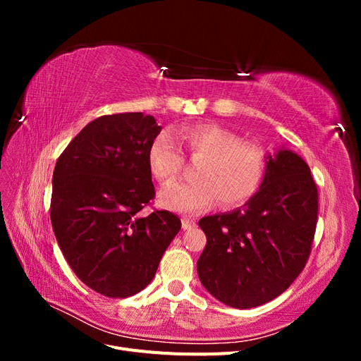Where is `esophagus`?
Here are the masks:
<instances>
[{"instance_id":"34e87169","label":"esophagus","mask_w":361,"mask_h":361,"mask_svg":"<svg viewBox=\"0 0 361 361\" xmlns=\"http://www.w3.org/2000/svg\"><path fill=\"white\" fill-rule=\"evenodd\" d=\"M195 226V220H191V218H182V228L183 231H188V228Z\"/></svg>"}]
</instances>
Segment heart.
I'll return each instance as SVG.
<instances>
[{
    "instance_id": "b5f03b06",
    "label": "heart",
    "mask_w": 361,
    "mask_h": 361,
    "mask_svg": "<svg viewBox=\"0 0 361 361\" xmlns=\"http://www.w3.org/2000/svg\"><path fill=\"white\" fill-rule=\"evenodd\" d=\"M179 141L190 158H200L195 180L173 182L159 194L167 209L195 214L218 199L221 206L244 204L257 192L265 174V152L251 141L239 140L231 129L199 123L182 129ZM149 167L161 183H169L183 167V155L169 130H161L149 147Z\"/></svg>"
}]
</instances>
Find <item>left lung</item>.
<instances>
[{"instance_id": "8db88e82", "label": "left lung", "mask_w": 361, "mask_h": 361, "mask_svg": "<svg viewBox=\"0 0 361 361\" xmlns=\"http://www.w3.org/2000/svg\"><path fill=\"white\" fill-rule=\"evenodd\" d=\"M318 223V188L307 164L290 150L268 157L260 190L244 207L203 216L202 285L235 309L277 298L300 276Z\"/></svg>"}]
</instances>
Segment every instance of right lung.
I'll return each mask as SVG.
<instances>
[{"label": "right lung", "instance_id": "obj_1", "mask_svg": "<svg viewBox=\"0 0 361 361\" xmlns=\"http://www.w3.org/2000/svg\"><path fill=\"white\" fill-rule=\"evenodd\" d=\"M159 130L143 113L97 117L54 169V235L76 277L104 297L145 289L180 231L179 216L169 211L141 214L155 199L149 147Z\"/></svg>", "mask_w": 361, "mask_h": 361}]
</instances>
